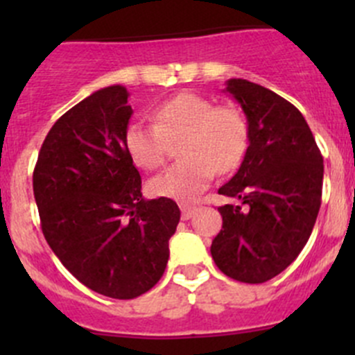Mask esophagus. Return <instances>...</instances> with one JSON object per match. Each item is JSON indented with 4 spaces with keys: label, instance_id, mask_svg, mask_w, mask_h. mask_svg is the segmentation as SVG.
I'll return each instance as SVG.
<instances>
[{
    "label": "esophagus",
    "instance_id": "34e87169",
    "mask_svg": "<svg viewBox=\"0 0 355 355\" xmlns=\"http://www.w3.org/2000/svg\"><path fill=\"white\" fill-rule=\"evenodd\" d=\"M180 211H182V220H189V218L194 216V213L198 211V207L189 206V204H180Z\"/></svg>",
    "mask_w": 355,
    "mask_h": 355
}]
</instances>
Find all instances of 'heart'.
<instances>
[{
	"label": "heart",
	"instance_id": "heart-1",
	"mask_svg": "<svg viewBox=\"0 0 355 355\" xmlns=\"http://www.w3.org/2000/svg\"><path fill=\"white\" fill-rule=\"evenodd\" d=\"M155 123L134 121L125 132V148L137 166L155 170L178 141L180 161L149 182L157 198L194 200L214 177L237 170L249 148V123L241 110L216 106L196 92H180L153 110Z\"/></svg>",
	"mask_w": 355,
	"mask_h": 355
}]
</instances>
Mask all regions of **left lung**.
<instances>
[{
	"mask_svg": "<svg viewBox=\"0 0 355 355\" xmlns=\"http://www.w3.org/2000/svg\"><path fill=\"white\" fill-rule=\"evenodd\" d=\"M249 123V148L218 194L223 227L211 256L227 277L264 284L293 263L316 223L323 156L302 113L277 92L244 78L227 82Z\"/></svg>",
	"mask_w": 355,
	"mask_h": 355,
	"instance_id": "8db88e82",
	"label": "left lung"
}]
</instances>
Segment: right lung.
Masks as SVG:
<instances>
[{
  "label": "right lung",
  "mask_w": 355,
  "mask_h": 355,
  "mask_svg": "<svg viewBox=\"0 0 355 355\" xmlns=\"http://www.w3.org/2000/svg\"><path fill=\"white\" fill-rule=\"evenodd\" d=\"M121 85L99 89L56 120L32 177L46 242L85 287L135 299L163 277L180 209L146 200L125 148L132 116Z\"/></svg>",
  "instance_id": "obj_1"
}]
</instances>
